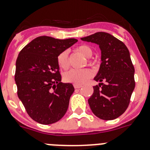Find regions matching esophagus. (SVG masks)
<instances>
[{"label":"esophagus","mask_w":150,"mask_h":150,"mask_svg":"<svg viewBox=\"0 0 150 150\" xmlns=\"http://www.w3.org/2000/svg\"><path fill=\"white\" fill-rule=\"evenodd\" d=\"M74 87L75 88H81L82 86L81 85H78V84H74Z\"/></svg>","instance_id":"esophagus-1"}]
</instances>
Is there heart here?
I'll list each match as a JSON object with an SVG mask.
<instances>
[{
  "label": "heart",
  "instance_id": "1",
  "mask_svg": "<svg viewBox=\"0 0 150 150\" xmlns=\"http://www.w3.org/2000/svg\"><path fill=\"white\" fill-rule=\"evenodd\" d=\"M76 50L86 58H90L93 53L91 48L88 45H80V46H77ZM87 63L89 65H94L95 64V61L93 59H88ZM57 64H58L59 67L64 71L68 69L70 63H69L68 59V53L67 51L62 52L58 55ZM92 76H93V71L89 68L80 69V70L72 69L64 74L63 77L64 81L67 82V83L82 85L86 83L90 78L92 77Z\"/></svg>",
  "mask_w": 150,
  "mask_h": 150
}]
</instances>
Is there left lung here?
Masks as SVG:
<instances>
[{
  "label": "left lung",
  "mask_w": 150,
  "mask_h": 150,
  "mask_svg": "<svg viewBox=\"0 0 150 150\" xmlns=\"http://www.w3.org/2000/svg\"><path fill=\"white\" fill-rule=\"evenodd\" d=\"M99 45L101 64L94 78L99 84L88 100L91 111L104 120H115L128 108L135 87L134 67L123 42L106 32H97L81 38Z\"/></svg>",
  "instance_id": "left-lung-1"
}]
</instances>
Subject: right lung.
<instances>
[{
	"label": "right lung",
	"instance_id": "1",
	"mask_svg": "<svg viewBox=\"0 0 150 150\" xmlns=\"http://www.w3.org/2000/svg\"><path fill=\"white\" fill-rule=\"evenodd\" d=\"M77 40L41 36L20 51L16 63L17 95L31 119L43 125L55 123L64 116L74 88L62 83L57 57Z\"/></svg>",
	"mask_w": 150,
	"mask_h": 150
}]
</instances>
